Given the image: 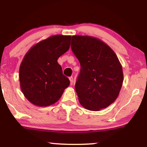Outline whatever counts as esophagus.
<instances>
[{
    "label": "esophagus",
    "mask_w": 147,
    "mask_h": 147,
    "mask_svg": "<svg viewBox=\"0 0 147 147\" xmlns=\"http://www.w3.org/2000/svg\"><path fill=\"white\" fill-rule=\"evenodd\" d=\"M69 79L70 80V84L73 85V77H69Z\"/></svg>",
    "instance_id": "34e87169"
}]
</instances>
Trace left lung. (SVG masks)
I'll list each match as a JSON object with an SVG mask.
<instances>
[{
  "mask_svg": "<svg viewBox=\"0 0 147 147\" xmlns=\"http://www.w3.org/2000/svg\"><path fill=\"white\" fill-rule=\"evenodd\" d=\"M71 44L81 65L75 86L80 103L91 111L107 108L117 98L123 82L117 55L107 44L91 36H72Z\"/></svg>",
  "mask_w": 147,
  "mask_h": 147,
  "instance_id": "left-lung-1",
  "label": "left lung"
}]
</instances>
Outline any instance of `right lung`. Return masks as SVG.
Wrapping results in <instances>:
<instances>
[{"label": "right lung", "instance_id": "obj_1", "mask_svg": "<svg viewBox=\"0 0 147 147\" xmlns=\"http://www.w3.org/2000/svg\"><path fill=\"white\" fill-rule=\"evenodd\" d=\"M70 35H56L33 45L19 68V82L25 97L34 105L49 106L57 102L69 80L57 59L70 47Z\"/></svg>", "mask_w": 147, "mask_h": 147}]
</instances>
